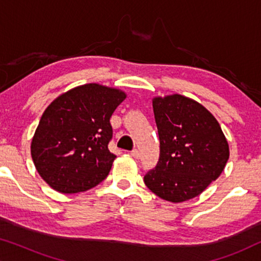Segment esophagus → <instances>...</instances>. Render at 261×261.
<instances>
[{
	"instance_id": "obj_1",
	"label": "esophagus",
	"mask_w": 261,
	"mask_h": 261,
	"mask_svg": "<svg viewBox=\"0 0 261 261\" xmlns=\"http://www.w3.org/2000/svg\"><path fill=\"white\" fill-rule=\"evenodd\" d=\"M130 155L133 156V158H135V159H139V158H140V152H139V149L135 148V149H133V151L130 152Z\"/></svg>"
}]
</instances>
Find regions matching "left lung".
<instances>
[{
    "label": "left lung",
    "mask_w": 261,
    "mask_h": 261,
    "mask_svg": "<svg viewBox=\"0 0 261 261\" xmlns=\"http://www.w3.org/2000/svg\"><path fill=\"white\" fill-rule=\"evenodd\" d=\"M160 155L144 181L160 198L184 202L216 180L229 158L221 126L202 105L181 95L153 99Z\"/></svg>",
    "instance_id": "left-lung-1"
}]
</instances>
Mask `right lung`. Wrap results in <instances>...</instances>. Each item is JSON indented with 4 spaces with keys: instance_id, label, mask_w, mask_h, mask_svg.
Masks as SVG:
<instances>
[{
    "instance_id": "obj_1",
    "label": "right lung",
    "mask_w": 261,
    "mask_h": 261,
    "mask_svg": "<svg viewBox=\"0 0 261 261\" xmlns=\"http://www.w3.org/2000/svg\"><path fill=\"white\" fill-rule=\"evenodd\" d=\"M126 98L121 90L91 83L57 97L32 140L35 169L56 191L76 194L105 180L116 155L109 151L110 117Z\"/></svg>"
}]
</instances>
